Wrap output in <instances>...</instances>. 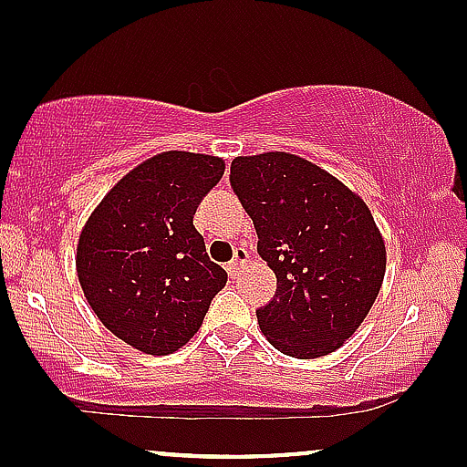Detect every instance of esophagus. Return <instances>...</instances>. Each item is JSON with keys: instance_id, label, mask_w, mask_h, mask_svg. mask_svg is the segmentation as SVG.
Here are the masks:
<instances>
[{"instance_id": "esophagus-1", "label": "esophagus", "mask_w": 467, "mask_h": 467, "mask_svg": "<svg viewBox=\"0 0 467 467\" xmlns=\"http://www.w3.org/2000/svg\"><path fill=\"white\" fill-rule=\"evenodd\" d=\"M247 260H249L247 249H235L234 260L227 265V274L232 275V278H235V275H238V272H240V269H243V265L247 263Z\"/></svg>"}]
</instances>
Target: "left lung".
I'll return each instance as SVG.
<instances>
[{
	"instance_id": "1",
	"label": "left lung",
	"mask_w": 467,
	"mask_h": 467,
	"mask_svg": "<svg viewBox=\"0 0 467 467\" xmlns=\"http://www.w3.org/2000/svg\"><path fill=\"white\" fill-rule=\"evenodd\" d=\"M232 187L278 280L272 303L255 312L263 334L294 358L336 352L385 278L388 252L369 207L332 173L287 151L238 155Z\"/></svg>"
}]
</instances>
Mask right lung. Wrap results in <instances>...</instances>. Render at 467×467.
Here are the masks:
<instances>
[{"mask_svg":"<svg viewBox=\"0 0 467 467\" xmlns=\"http://www.w3.org/2000/svg\"><path fill=\"white\" fill-rule=\"evenodd\" d=\"M223 173L218 155H153L113 184L79 232L75 269L84 298L138 352L184 348L227 285L193 227L200 200Z\"/></svg>","mask_w":467,"mask_h":467,"instance_id":"obj_1","label":"right lung"}]
</instances>
